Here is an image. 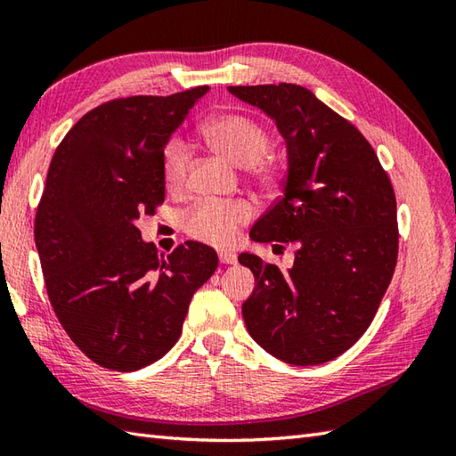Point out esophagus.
<instances>
[{"label": "esophagus", "instance_id": "obj_1", "mask_svg": "<svg viewBox=\"0 0 456 456\" xmlns=\"http://www.w3.org/2000/svg\"><path fill=\"white\" fill-rule=\"evenodd\" d=\"M219 260H221L223 265H235L237 263V255L235 253H229V250H221Z\"/></svg>", "mask_w": 456, "mask_h": 456}]
</instances>
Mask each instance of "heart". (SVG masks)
<instances>
[{
  "label": "heart",
  "mask_w": 456,
  "mask_h": 456,
  "mask_svg": "<svg viewBox=\"0 0 456 456\" xmlns=\"http://www.w3.org/2000/svg\"><path fill=\"white\" fill-rule=\"evenodd\" d=\"M201 134L213 151L243 167L258 186L276 188L284 180V164L268 152L270 133L263 123L243 113H225L201 125ZM190 149L182 139H170L162 152V176L168 190L180 191L188 182ZM255 209L245 200H206L183 216L182 227L191 239L216 247L233 245L239 231L253 219Z\"/></svg>",
  "instance_id": "heart-1"
}]
</instances>
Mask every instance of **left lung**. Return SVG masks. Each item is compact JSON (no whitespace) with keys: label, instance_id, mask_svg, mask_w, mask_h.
I'll return each mask as SVG.
<instances>
[{"label":"left lung","instance_id":"obj_1","mask_svg":"<svg viewBox=\"0 0 456 456\" xmlns=\"http://www.w3.org/2000/svg\"><path fill=\"white\" fill-rule=\"evenodd\" d=\"M229 92L266 111L288 144L284 193L250 237L297 248L288 273L239 255L256 280L245 325L288 364L333 361L364 335L394 276L400 233L392 182L364 134L304 86Z\"/></svg>","mask_w":456,"mask_h":456}]
</instances>
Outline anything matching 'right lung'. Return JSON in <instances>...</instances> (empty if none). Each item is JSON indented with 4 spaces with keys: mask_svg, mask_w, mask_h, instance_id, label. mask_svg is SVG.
<instances>
[{
    "mask_svg": "<svg viewBox=\"0 0 456 456\" xmlns=\"http://www.w3.org/2000/svg\"><path fill=\"white\" fill-rule=\"evenodd\" d=\"M208 92L131 95L88 111L56 147L35 216L51 305L103 368L133 372L167 354L217 253L188 240L160 256L137 219L164 203L162 152Z\"/></svg>",
    "mask_w": 456,
    "mask_h": 456,
    "instance_id": "obj_1",
    "label": "right lung"
}]
</instances>
